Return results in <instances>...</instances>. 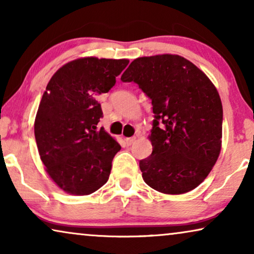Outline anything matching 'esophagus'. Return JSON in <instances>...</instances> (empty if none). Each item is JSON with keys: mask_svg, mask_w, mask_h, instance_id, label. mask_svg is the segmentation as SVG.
<instances>
[{"mask_svg": "<svg viewBox=\"0 0 254 254\" xmlns=\"http://www.w3.org/2000/svg\"><path fill=\"white\" fill-rule=\"evenodd\" d=\"M135 140H136V137H128V138H126V143H127V145H131L135 142Z\"/></svg>", "mask_w": 254, "mask_h": 254, "instance_id": "esophagus-1", "label": "esophagus"}]
</instances>
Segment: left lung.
<instances>
[{
  "label": "left lung",
  "mask_w": 254,
  "mask_h": 254,
  "mask_svg": "<svg viewBox=\"0 0 254 254\" xmlns=\"http://www.w3.org/2000/svg\"><path fill=\"white\" fill-rule=\"evenodd\" d=\"M151 99L152 152L140 161L147 185L164 194H184L200 185L222 145V102L213 82L176 54L137 58L121 76Z\"/></svg>",
  "instance_id": "obj_1"
}]
</instances>
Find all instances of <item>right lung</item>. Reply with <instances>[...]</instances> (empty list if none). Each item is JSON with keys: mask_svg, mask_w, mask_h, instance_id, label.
<instances>
[{"mask_svg": "<svg viewBox=\"0 0 254 254\" xmlns=\"http://www.w3.org/2000/svg\"><path fill=\"white\" fill-rule=\"evenodd\" d=\"M127 59L79 58L52 76L34 120V136L45 170L59 189L89 195L109 180L121 147L97 125L103 117L98 96L109 92Z\"/></svg>", "mask_w": 254, "mask_h": 254, "instance_id": "obj_1", "label": "right lung"}]
</instances>
